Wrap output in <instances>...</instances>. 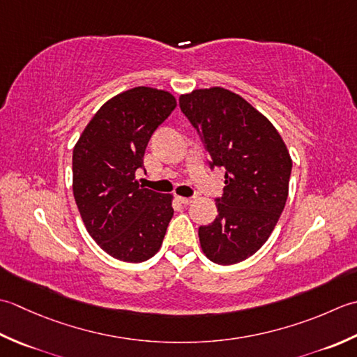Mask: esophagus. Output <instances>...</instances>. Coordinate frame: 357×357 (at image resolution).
<instances>
[{
    "instance_id": "esophagus-1",
    "label": "esophagus",
    "mask_w": 357,
    "mask_h": 357,
    "mask_svg": "<svg viewBox=\"0 0 357 357\" xmlns=\"http://www.w3.org/2000/svg\"><path fill=\"white\" fill-rule=\"evenodd\" d=\"M177 200L181 203V205H189V203H192L191 197H177Z\"/></svg>"
}]
</instances>
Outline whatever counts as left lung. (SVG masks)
Segmentation results:
<instances>
[{"label": "left lung", "instance_id": "8db88e82", "mask_svg": "<svg viewBox=\"0 0 357 357\" xmlns=\"http://www.w3.org/2000/svg\"><path fill=\"white\" fill-rule=\"evenodd\" d=\"M178 103L211 168L225 169L219 214L199 228L202 250L214 264H238L261 248L285 208L293 168L287 144L265 115L223 87L195 89Z\"/></svg>", "mask_w": 357, "mask_h": 357}]
</instances>
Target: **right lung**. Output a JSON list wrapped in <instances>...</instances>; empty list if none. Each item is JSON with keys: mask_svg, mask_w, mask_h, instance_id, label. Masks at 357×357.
<instances>
[{"mask_svg": "<svg viewBox=\"0 0 357 357\" xmlns=\"http://www.w3.org/2000/svg\"><path fill=\"white\" fill-rule=\"evenodd\" d=\"M177 103L169 92L138 86L101 106L72 155V189L84 227L100 248L123 261L160 250L174 215L172 195L138 185L137 169L154 130Z\"/></svg>", "mask_w": 357, "mask_h": 357, "instance_id": "add662e5", "label": "right lung"}]
</instances>
